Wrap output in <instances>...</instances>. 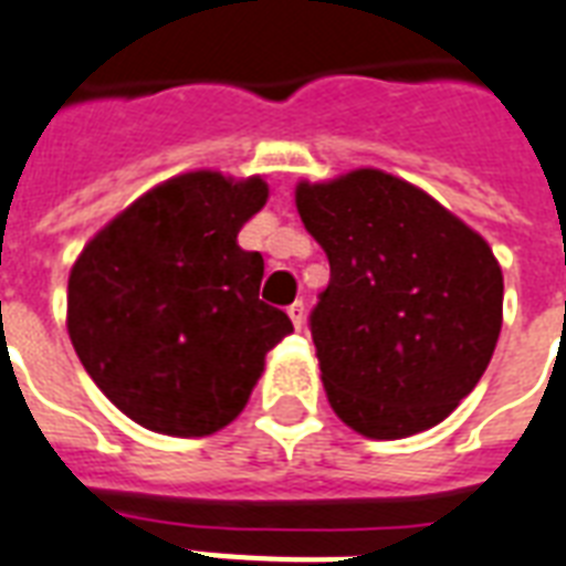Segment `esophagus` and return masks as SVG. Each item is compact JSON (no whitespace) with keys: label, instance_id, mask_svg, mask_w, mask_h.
Segmentation results:
<instances>
[{"label":"esophagus","instance_id":"esophagus-1","mask_svg":"<svg viewBox=\"0 0 566 566\" xmlns=\"http://www.w3.org/2000/svg\"><path fill=\"white\" fill-rule=\"evenodd\" d=\"M287 314H291V321H293V326H296V329H302V326H305V302H302V300L293 302L291 308H287Z\"/></svg>","mask_w":566,"mask_h":566}]
</instances>
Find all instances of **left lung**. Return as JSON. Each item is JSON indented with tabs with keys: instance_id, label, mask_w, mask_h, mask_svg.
Masks as SVG:
<instances>
[{
	"instance_id": "left-lung-1",
	"label": "left lung",
	"mask_w": 566,
	"mask_h": 566,
	"mask_svg": "<svg viewBox=\"0 0 566 566\" xmlns=\"http://www.w3.org/2000/svg\"><path fill=\"white\" fill-rule=\"evenodd\" d=\"M296 210L329 258L308 326L335 416L368 439L446 421L484 377L502 332L493 249L379 168L302 180Z\"/></svg>"
}]
</instances>
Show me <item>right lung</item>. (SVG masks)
I'll return each instance as SVG.
<instances>
[{"mask_svg":"<svg viewBox=\"0 0 566 566\" xmlns=\"http://www.w3.org/2000/svg\"><path fill=\"white\" fill-rule=\"evenodd\" d=\"M264 178L187 171L101 228L67 279L82 368L136 424L210 437L243 412L291 317L258 300L261 252L237 245Z\"/></svg>","mask_w":566,"mask_h":566,"instance_id":"add662e5","label":"right lung"}]
</instances>
